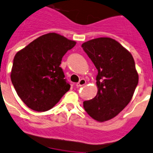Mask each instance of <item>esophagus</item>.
Wrapping results in <instances>:
<instances>
[{
  "mask_svg": "<svg viewBox=\"0 0 153 153\" xmlns=\"http://www.w3.org/2000/svg\"><path fill=\"white\" fill-rule=\"evenodd\" d=\"M86 84V80L84 79H79V81L78 82L77 84H76V86L77 87V88H79V87H82L83 85Z\"/></svg>",
  "mask_w": 153,
  "mask_h": 153,
  "instance_id": "esophagus-1",
  "label": "esophagus"
}]
</instances>
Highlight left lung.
<instances>
[{"label": "left lung", "mask_w": 153, "mask_h": 153, "mask_svg": "<svg viewBox=\"0 0 153 153\" xmlns=\"http://www.w3.org/2000/svg\"><path fill=\"white\" fill-rule=\"evenodd\" d=\"M82 48L98 69V93L84 101L88 114L105 122L119 114L133 97L138 83V74L131 53L118 41L99 37L84 42Z\"/></svg>", "instance_id": "obj_1"}]
</instances>
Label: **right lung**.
<instances>
[{"label":"right lung","instance_id":"add662e5","mask_svg":"<svg viewBox=\"0 0 153 153\" xmlns=\"http://www.w3.org/2000/svg\"><path fill=\"white\" fill-rule=\"evenodd\" d=\"M76 41L49 33L29 44L15 55L11 79L18 95L30 108L45 112L55 106L69 90L59 65Z\"/></svg>","mask_w":153,"mask_h":153}]
</instances>
